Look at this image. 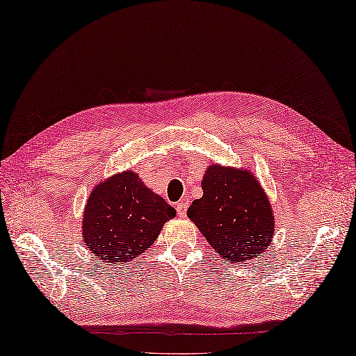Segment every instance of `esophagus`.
Wrapping results in <instances>:
<instances>
[{
	"label": "esophagus",
	"instance_id": "esophagus-1",
	"mask_svg": "<svg viewBox=\"0 0 356 356\" xmlns=\"http://www.w3.org/2000/svg\"><path fill=\"white\" fill-rule=\"evenodd\" d=\"M186 211H187V202H184V201H179L178 204H177V213L178 215L183 218V216H186Z\"/></svg>",
	"mask_w": 356,
	"mask_h": 356
}]
</instances>
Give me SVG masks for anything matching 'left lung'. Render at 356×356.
I'll list each match as a JSON object with an SVG mask.
<instances>
[{"mask_svg": "<svg viewBox=\"0 0 356 356\" xmlns=\"http://www.w3.org/2000/svg\"><path fill=\"white\" fill-rule=\"evenodd\" d=\"M202 192L187 216L220 256L234 264L265 252L274 233V218L268 196L250 172L210 165Z\"/></svg>", "mask_w": 356, "mask_h": 356, "instance_id": "obj_1", "label": "left lung"}]
</instances>
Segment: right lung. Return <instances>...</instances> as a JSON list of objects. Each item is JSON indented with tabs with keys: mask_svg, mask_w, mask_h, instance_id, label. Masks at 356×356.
<instances>
[{
	"mask_svg": "<svg viewBox=\"0 0 356 356\" xmlns=\"http://www.w3.org/2000/svg\"><path fill=\"white\" fill-rule=\"evenodd\" d=\"M177 215L161 196L123 172L94 188L83 215V239L97 259L123 264L143 254L160 234L163 224Z\"/></svg>",
	"mask_w": 356,
	"mask_h": 356,
	"instance_id": "1",
	"label": "right lung"
}]
</instances>
